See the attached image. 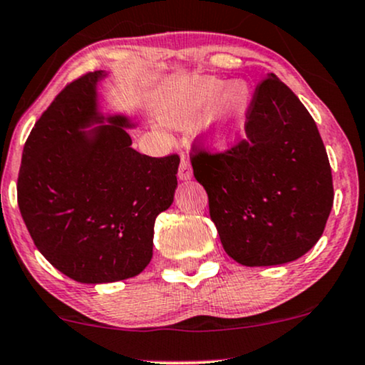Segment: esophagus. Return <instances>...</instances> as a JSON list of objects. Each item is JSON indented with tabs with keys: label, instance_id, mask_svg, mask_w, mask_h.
<instances>
[{
	"label": "esophagus",
	"instance_id": "34e87169",
	"mask_svg": "<svg viewBox=\"0 0 365 365\" xmlns=\"http://www.w3.org/2000/svg\"><path fill=\"white\" fill-rule=\"evenodd\" d=\"M190 177H192L190 161H188L185 156H182V161H180V170H178V178L180 180H188Z\"/></svg>",
	"mask_w": 365,
	"mask_h": 365
}]
</instances>
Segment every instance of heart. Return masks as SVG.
Segmentation results:
<instances>
[{
	"label": "heart",
	"instance_id": "b5f03b06",
	"mask_svg": "<svg viewBox=\"0 0 365 365\" xmlns=\"http://www.w3.org/2000/svg\"><path fill=\"white\" fill-rule=\"evenodd\" d=\"M222 88H225V85L221 81L212 80V78H195V80H192L178 96L177 122L187 124V122L195 120L202 112H205L212 105L214 100L222 91ZM243 105L245 93L240 88H232V90L226 91L225 96L219 100L214 118L222 127V130L231 124L232 118L238 117Z\"/></svg>",
	"mask_w": 365,
	"mask_h": 365
}]
</instances>
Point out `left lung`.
I'll list each match as a JSON object with an SVG mask.
<instances>
[{
  "instance_id": "left-lung-1",
  "label": "left lung",
  "mask_w": 365,
  "mask_h": 365,
  "mask_svg": "<svg viewBox=\"0 0 365 365\" xmlns=\"http://www.w3.org/2000/svg\"><path fill=\"white\" fill-rule=\"evenodd\" d=\"M245 115V135L225 151L192 144L194 177L232 260H297L322 238L333 205L327 149L313 117L275 74L255 86Z\"/></svg>"
}]
</instances>
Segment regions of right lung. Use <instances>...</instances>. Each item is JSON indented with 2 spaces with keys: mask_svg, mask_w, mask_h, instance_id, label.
<instances>
[{
  "mask_svg": "<svg viewBox=\"0 0 365 365\" xmlns=\"http://www.w3.org/2000/svg\"><path fill=\"white\" fill-rule=\"evenodd\" d=\"M86 73L56 96L25 143L19 207L35 247L83 284L134 277L153 257L155 221L173 202L180 158L130 148L124 117L100 120L96 81Z\"/></svg>",
  "mask_w": 365,
  "mask_h": 365,
  "instance_id": "add662e5",
  "label": "right lung"
}]
</instances>
